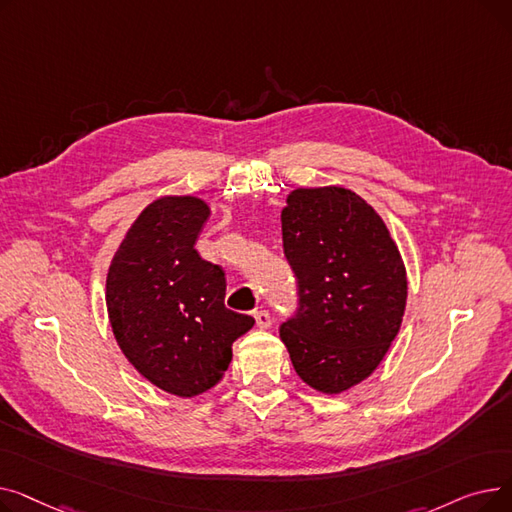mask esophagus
Listing matches in <instances>:
<instances>
[{
	"mask_svg": "<svg viewBox=\"0 0 512 512\" xmlns=\"http://www.w3.org/2000/svg\"><path fill=\"white\" fill-rule=\"evenodd\" d=\"M253 317H255V321H257V328H270V326H272V315H270V311L259 309V311L253 313Z\"/></svg>",
	"mask_w": 512,
	"mask_h": 512,
	"instance_id": "esophagus-1",
	"label": "esophagus"
}]
</instances>
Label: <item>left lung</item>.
I'll use <instances>...</instances> for the list:
<instances>
[{
    "instance_id": "left-lung-1",
    "label": "left lung",
    "mask_w": 512,
    "mask_h": 512,
    "mask_svg": "<svg viewBox=\"0 0 512 512\" xmlns=\"http://www.w3.org/2000/svg\"><path fill=\"white\" fill-rule=\"evenodd\" d=\"M282 240L299 307L280 338L305 384L340 394L369 378L400 330L405 263L380 215L342 186L292 191Z\"/></svg>"
}]
</instances>
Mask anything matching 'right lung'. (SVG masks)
Listing matches in <instances>:
<instances>
[{
    "label": "right lung",
    "mask_w": 512,
    "mask_h": 512,
    "mask_svg": "<svg viewBox=\"0 0 512 512\" xmlns=\"http://www.w3.org/2000/svg\"><path fill=\"white\" fill-rule=\"evenodd\" d=\"M207 218L197 197L153 201L107 272V315L122 353L151 384L184 398L224 378L232 342L255 324L224 305V270L195 249Z\"/></svg>",
    "instance_id": "1"
}]
</instances>
